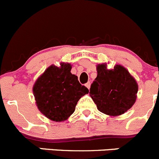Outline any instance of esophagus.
Here are the masks:
<instances>
[{"instance_id":"1","label":"esophagus","mask_w":159,"mask_h":159,"mask_svg":"<svg viewBox=\"0 0 159 159\" xmlns=\"http://www.w3.org/2000/svg\"><path fill=\"white\" fill-rule=\"evenodd\" d=\"M85 86H86V87H87L88 88V89H90V86H91V83H90V81H88V82L87 83H86V84H85Z\"/></svg>"}]
</instances>
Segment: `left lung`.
Masks as SVG:
<instances>
[{
    "instance_id": "left-lung-1",
    "label": "left lung",
    "mask_w": 159,
    "mask_h": 159,
    "mask_svg": "<svg viewBox=\"0 0 159 159\" xmlns=\"http://www.w3.org/2000/svg\"><path fill=\"white\" fill-rule=\"evenodd\" d=\"M97 72L89 94L98 110L110 116L127 112L136 101L138 86L134 78L120 65L108 70L106 64H100Z\"/></svg>"
}]
</instances>
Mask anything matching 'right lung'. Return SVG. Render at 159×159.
<instances>
[{
  "label": "right lung",
  "mask_w": 159,
  "mask_h": 159,
  "mask_svg": "<svg viewBox=\"0 0 159 159\" xmlns=\"http://www.w3.org/2000/svg\"><path fill=\"white\" fill-rule=\"evenodd\" d=\"M70 64L61 67L51 65L41 75L33 87L38 109L47 118L60 122L67 120L74 112L78 100L89 93L78 77L70 73Z\"/></svg>",
  "instance_id": "obj_1"
}]
</instances>
